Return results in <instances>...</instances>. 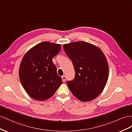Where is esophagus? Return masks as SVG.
Masks as SVG:
<instances>
[{
	"label": "esophagus",
	"instance_id": "obj_1",
	"mask_svg": "<svg viewBox=\"0 0 132 132\" xmlns=\"http://www.w3.org/2000/svg\"><path fill=\"white\" fill-rule=\"evenodd\" d=\"M62 81H63L65 82V81H66V76H62Z\"/></svg>",
	"mask_w": 132,
	"mask_h": 132
}]
</instances>
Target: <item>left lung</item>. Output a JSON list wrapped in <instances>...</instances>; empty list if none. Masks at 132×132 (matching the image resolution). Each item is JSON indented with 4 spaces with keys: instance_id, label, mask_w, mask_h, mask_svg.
<instances>
[{
    "instance_id": "left-lung-1",
    "label": "left lung",
    "mask_w": 132,
    "mask_h": 132,
    "mask_svg": "<svg viewBox=\"0 0 132 132\" xmlns=\"http://www.w3.org/2000/svg\"><path fill=\"white\" fill-rule=\"evenodd\" d=\"M63 49L75 71L74 79L67 81L69 88L81 101L94 99L103 92L108 79L109 67L104 53L84 41L65 44Z\"/></svg>"
}]
</instances>
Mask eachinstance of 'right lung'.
<instances>
[{"label": "right lung", "mask_w": 132, "mask_h": 132, "mask_svg": "<svg viewBox=\"0 0 132 132\" xmlns=\"http://www.w3.org/2000/svg\"><path fill=\"white\" fill-rule=\"evenodd\" d=\"M61 50L59 44L43 42L26 53L19 67V78L26 92L34 99L46 100L62 83L52 59Z\"/></svg>", "instance_id": "1"}]
</instances>
